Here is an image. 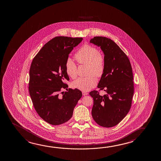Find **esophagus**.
<instances>
[{"label": "esophagus", "instance_id": "obj_1", "mask_svg": "<svg viewBox=\"0 0 161 161\" xmlns=\"http://www.w3.org/2000/svg\"><path fill=\"white\" fill-rule=\"evenodd\" d=\"M82 95H83V96H86V95H88V93L83 91V92H82Z\"/></svg>", "mask_w": 161, "mask_h": 161}]
</instances>
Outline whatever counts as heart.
<instances>
[{"label": "heart", "mask_w": 161, "mask_h": 161, "mask_svg": "<svg viewBox=\"0 0 161 161\" xmlns=\"http://www.w3.org/2000/svg\"><path fill=\"white\" fill-rule=\"evenodd\" d=\"M75 58L80 64L88 66V74L91 75L77 78L73 82V86L82 91H88L97 84V79L94 76L99 78L103 75L105 70L104 55L95 47L86 44L77 51ZM65 69L69 77L72 79L76 77L77 67L75 62L70 58L66 60Z\"/></svg>", "instance_id": "obj_1"}]
</instances>
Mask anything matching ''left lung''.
<instances>
[{
  "instance_id": "obj_1",
  "label": "left lung",
  "mask_w": 161,
  "mask_h": 161,
  "mask_svg": "<svg viewBox=\"0 0 161 161\" xmlns=\"http://www.w3.org/2000/svg\"><path fill=\"white\" fill-rule=\"evenodd\" d=\"M99 47L105 59V70L97 91L90 92L93 99L92 115L99 125L110 128L117 125L130 110L134 95L132 68L127 55L110 38L97 36L90 41Z\"/></svg>"
}]
</instances>
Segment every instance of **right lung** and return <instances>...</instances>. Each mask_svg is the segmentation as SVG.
I'll list each match as a JSON object with an SVG mask.
<instances>
[{"label": "right lung", "instance_id": "1", "mask_svg": "<svg viewBox=\"0 0 161 161\" xmlns=\"http://www.w3.org/2000/svg\"><path fill=\"white\" fill-rule=\"evenodd\" d=\"M82 40L64 36L54 38L44 44L31 63L30 95L38 114L51 125H58L68 121L82 96L77 88L68 90V85L64 82L69 80L65 69L69 54ZM63 88L68 91L59 95Z\"/></svg>", "mask_w": 161, "mask_h": 161}]
</instances>
